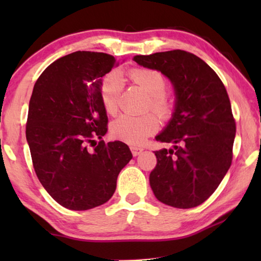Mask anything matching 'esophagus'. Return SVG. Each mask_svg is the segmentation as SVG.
Returning a JSON list of instances; mask_svg holds the SVG:
<instances>
[{
	"instance_id": "obj_1",
	"label": "esophagus",
	"mask_w": 261,
	"mask_h": 261,
	"mask_svg": "<svg viewBox=\"0 0 261 261\" xmlns=\"http://www.w3.org/2000/svg\"><path fill=\"white\" fill-rule=\"evenodd\" d=\"M143 151H144V148H141V147H136V146L131 147V152H132V155H134V156L139 155V154Z\"/></svg>"
}]
</instances>
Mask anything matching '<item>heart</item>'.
<instances>
[{
	"label": "heart",
	"mask_w": 261,
	"mask_h": 261,
	"mask_svg": "<svg viewBox=\"0 0 261 261\" xmlns=\"http://www.w3.org/2000/svg\"><path fill=\"white\" fill-rule=\"evenodd\" d=\"M129 77L149 96L147 109H152L161 118L170 116L173 102L166 95L167 79L160 71L147 68H135L129 71ZM120 84V76L112 73L105 79L101 87V100L105 110L109 115H114L118 109ZM158 129L159 120L154 114H145L143 116L122 115L110 125V131L115 138L135 146L143 145Z\"/></svg>",
	"instance_id": "obj_1"
}]
</instances>
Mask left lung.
Segmentation results:
<instances>
[{
    "mask_svg": "<svg viewBox=\"0 0 261 261\" xmlns=\"http://www.w3.org/2000/svg\"><path fill=\"white\" fill-rule=\"evenodd\" d=\"M134 61L161 71L176 94L173 118L155 137L175 149L154 152V196L168 206L192 208L208 199L231 166L236 124L227 90L214 70L189 51L136 55Z\"/></svg>",
    "mask_w": 261,
    "mask_h": 261,
    "instance_id": "obj_1",
    "label": "left lung"
}]
</instances>
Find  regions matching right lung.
<instances>
[{"instance_id":"1","label":"right lung","mask_w":261,"mask_h":261,"mask_svg":"<svg viewBox=\"0 0 261 261\" xmlns=\"http://www.w3.org/2000/svg\"><path fill=\"white\" fill-rule=\"evenodd\" d=\"M116 64L106 53L74 51L53 62L34 84L26 139L39 180L65 208L86 211L107 202L132 159L118 140L88 148L108 130L101 86Z\"/></svg>"}]
</instances>
